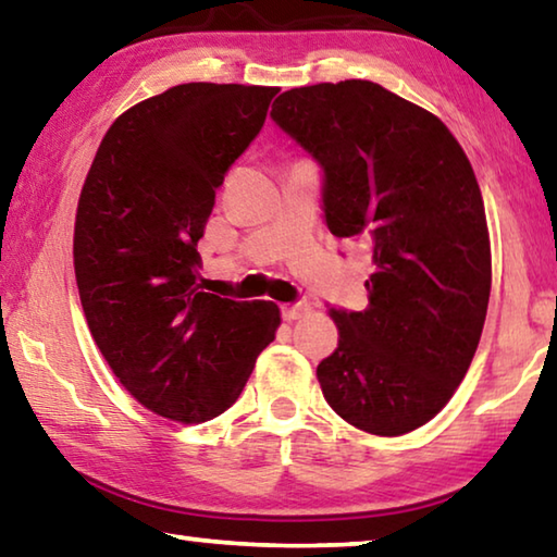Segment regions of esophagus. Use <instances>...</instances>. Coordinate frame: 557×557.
<instances>
[{
	"label": "esophagus",
	"instance_id": "1",
	"mask_svg": "<svg viewBox=\"0 0 557 557\" xmlns=\"http://www.w3.org/2000/svg\"><path fill=\"white\" fill-rule=\"evenodd\" d=\"M307 305L305 301H295V305H282V319L285 322H295V319H299L301 314H307Z\"/></svg>",
	"mask_w": 557,
	"mask_h": 557
}]
</instances>
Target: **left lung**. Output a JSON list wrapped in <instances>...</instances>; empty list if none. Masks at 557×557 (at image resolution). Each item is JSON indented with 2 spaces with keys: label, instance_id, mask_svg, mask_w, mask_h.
I'll return each instance as SVG.
<instances>
[{
  "label": "left lung",
  "instance_id": "1",
  "mask_svg": "<svg viewBox=\"0 0 557 557\" xmlns=\"http://www.w3.org/2000/svg\"><path fill=\"white\" fill-rule=\"evenodd\" d=\"M270 117L322 166L329 231L371 250L369 307L332 309L324 398L371 435L418 430L455 395L486 319L492 248L474 169L445 122L371 81L292 88Z\"/></svg>",
  "mask_w": 557,
  "mask_h": 557
}]
</instances>
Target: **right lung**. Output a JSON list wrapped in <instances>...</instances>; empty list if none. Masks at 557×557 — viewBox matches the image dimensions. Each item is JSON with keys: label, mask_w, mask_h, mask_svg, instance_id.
<instances>
[{"label": "right lung", "mask_w": 557, "mask_h": 557, "mask_svg": "<svg viewBox=\"0 0 557 557\" xmlns=\"http://www.w3.org/2000/svg\"><path fill=\"white\" fill-rule=\"evenodd\" d=\"M277 88L184 83L112 122L83 184L73 265L88 329L147 410L206 422L238 400L280 326L275 301L201 292L215 188Z\"/></svg>", "instance_id": "add662e5"}]
</instances>
